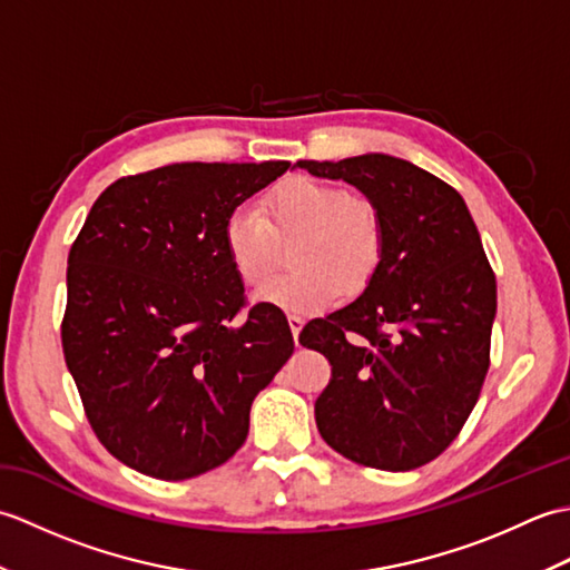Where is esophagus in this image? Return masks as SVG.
I'll return each mask as SVG.
<instances>
[{"label":"esophagus","mask_w":570,"mask_h":570,"mask_svg":"<svg viewBox=\"0 0 570 570\" xmlns=\"http://www.w3.org/2000/svg\"><path fill=\"white\" fill-rule=\"evenodd\" d=\"M286 321H288V328H292L294 337H298L301 328H304V323H306V321H304V316H298V313H288Z\"/></svg>","instance_id":"1"}]
</instances>
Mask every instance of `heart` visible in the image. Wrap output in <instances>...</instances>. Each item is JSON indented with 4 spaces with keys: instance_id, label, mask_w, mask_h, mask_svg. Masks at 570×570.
<instances>
[{
    "instance_id": "b5f03b06",
    "label": "heart",
    "mask_w": 570,
    "mask_h": 570,
    "mask_svg": "<svg viewBox=\"0 0 570 570\" xmlns=\"http://www.w3.org/2000/svg\"><path fill=\"white\" fill-rule=\"evenodd\" d=\"M292 245L294 272L274 278L259 294L284 311L316 313L333 306L343 288H365L384 254V227L372 203L350 198L341 186L292 176L274 186L262 215L239 208L223 225V252L247 288H262L276 269L278 242Z\"/></svg>"
}]
</instances>
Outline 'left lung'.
Masks as SVG:
<instances>
[{
	"instance_id": "1",
	"label": "left lung",
	"mask_w": 570,
	"mask_h": 570,
	"mask_svg": "<svg viewBox=\"0 0 570 570\" xmlns=\"http://www.w3.org/2000/svg\"><path fill=\"white\" fill-rule=\"evenodd\" d=\"M296 166L365 193L384 227L380 269L362 296L298 335L331 362L318 431L360 465H426L458 439L490 370L498 282L478 227L455 188L404 159Z\"/></svg>"
}]
</instances>
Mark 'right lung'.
I'll return each instance as SVG.
<instances>
[{
  "label": "right lung",
  "instance_id": "obj_1",
  "mask_svg": "<svg viewBox=\"0 0 570 570\" xmlns=\"http://www.w3.org/2000/svg\"><path fill=\"white\" fill-rule=\"evenodd\" d=\"M292 166L171 164L107 186L68 254L66 365L100 443L159 480L233 458L294 353L282 308L247 311L223 252L239 203Z\"/></svg>",
  "mask_w": 570,
  "mask_h": 570
}]
</instances>
